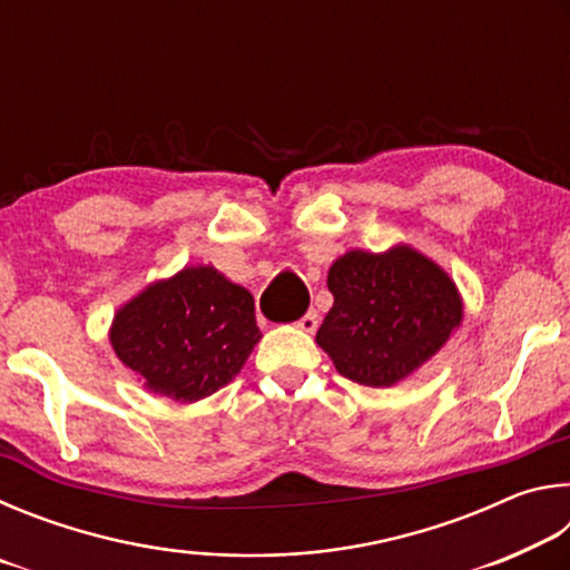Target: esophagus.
I'll return each instance as SVG.
<instances>
[{
	"label": "esophagus",
	"instance_id": "34e87169",
	"mask_svg": "<svg viewBox=\"0 0 570 570\" xmlns=\"http://www.w3.org/2000/svg\"><path fill=\"white\" fill-rule=\"evenodd\" d=\"M296 326L302 332H306V334H314L316 332V326H320V316H316V312H306L302 320L296 322Z\"/></svg>",
	"mask_w": 570,
	"mask_h": 570
}]
</instances>
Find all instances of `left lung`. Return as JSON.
Listing matches in <instances>:
<instances>
[{"mask_svg": "<svg viewBox=\"0 0 570 570\" xmlns=\"http://www.w3.org/2000/svg\"><path fill=\"white\" fill-rule=\"evenodd\" d=\"M334 306L316 332L342 377L392 387L430 362L462 324L455 282L417 248H352L326 274Z\"/></svg>", "mask_w": 570, "mask_h": 570, "instance_id": "8db88e82", "label": "left lung"}]
</instances>
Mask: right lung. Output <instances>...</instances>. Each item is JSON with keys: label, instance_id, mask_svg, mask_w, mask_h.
<instances>
[{"label": "right lung", "instance_id": "right-lung-1", "mask_svg": "<svg viewBox=\"0 0 570 570\" xmlns=\"http://www.w3.org/2000/svg\"><path fill=\"white\" fill-rule=\"evenodd\" d=\"M262 340L254 296L214 266L148 284L112 316L110 344L142 387L190 404L236 377Z\"/></svg>", "mask_w": 570, "mask_h": 570}]
</instances>
